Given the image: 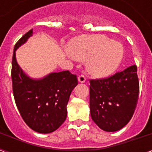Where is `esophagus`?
<instances>
[{
    "label": "esophagus",
    "mask_w": 152,
    "mask_h": 152,
    "mask_svg": "<svg viewBox=\"0 0 152 152\" xmlns=\"http://www.w3.org/2000/svg\"><path fill=\"white\" fill-rule=\"evenodd\" d=\"M86 80V76H83V75H80V76H78V81L80 83H85Z\"/></svg>",
    "instance_id": "34e87169"
}]
</instances>
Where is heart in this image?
Wrapping results in <instances>:
<instances>
[{"mask_svg":"<svg viewBox=\"0 0 152 152\" xmlns=\"http://www.w3.org/2000/svg\"><path fill=\"white\" fill-rule=\"evenodd\" d=\"M69 53L78 61H87L89 72L94 76H110L120 66L124 57L121 43L104 36H84L69 45Z\"/></svg>","mask_w":152,"mask_h":152,"instance_id":"heart-1","label":"heart"}]
</instances>
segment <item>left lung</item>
<instances>
[{
	"mask_svg": "<svg viewBox=\"0 0 152 152\" xmlns=\"http://www.w3.org/2000/svg\"><path fill=\"white\" fill-rule=\"evenodd\" d=\"M90 115L101 129L115 132L121 129L134 113L139 93L137 66L103 79L89 80Z\"/></svg>",
	"mask_w": 152,
	"mask_h": 152,
	"instance_id": "left-lung-1",
	"label": "left lung"
}]
</instances>
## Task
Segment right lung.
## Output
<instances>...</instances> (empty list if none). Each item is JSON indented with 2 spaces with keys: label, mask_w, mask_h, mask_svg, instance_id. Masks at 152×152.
<instances>
[{
  "label": "right lung",
  "mask_w": 152,
  "mask_h": 152,
  "mask_svg": "<svg viewBox=\"0 0 152 152\" xmlns=\"http://www.w3.org/2000/svg\"><path fill=\"white\" fill-rule=\"evenodd\" d=\"M32 36V29L15 44L11 78L15 103L22 118L31 129L49 134L58 129L66 118V105L77 78L69 71L50 73L31 79L17 63L15 51Z\"/></svg>",
  "instance_id": "1"
}]
</instances>
